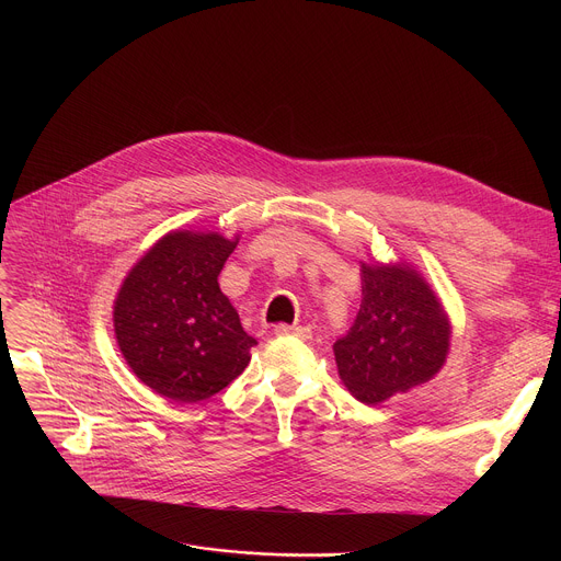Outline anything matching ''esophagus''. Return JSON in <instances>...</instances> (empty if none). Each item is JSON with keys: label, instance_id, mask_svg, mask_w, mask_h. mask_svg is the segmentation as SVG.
<instances>
[{"label": "esophagus", "instance_id": "obj_1", "mask_svg": "<svg viewBox=\"0 0 561 561\" xmlns=\"http://www.w3.org/2000/svg\"><path fill=\"white\" fill-rule=\"evenodd\" d=\"M275 335H293V337H299V340H310L312 337V333H310V329H306V327H290V324H277L275 327Z\"/></svg>", "mask_w": 561, "mask_h": 561}]
</instances>
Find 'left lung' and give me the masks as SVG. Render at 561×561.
<instances>
[{
    "label": "left lung",
    "instance_id": "8db88e82",
    "mask_svg": "<svg viewBox=\"0 0 561 561\" xmlns=\"http://www.w3.org/2000/svg\"><path fill=\"white\" fill-rule=\"evenodd\" d=\"M359 266L362 304L333 351L344 386L375 407L439 373L450 348V322L431 284L409 264Z\"/></svg>",
    "mask_w": 561,
    "mask_h": 561
}]
</instances>
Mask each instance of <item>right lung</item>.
<instances>
[{
    "label": "right lung",
    "instance_id": "obj_1",
    "mask_svg": "<svg viewBox=\"0 0 561 561\" xmlns=\"http://www.w3.org/2000/svg\"><path fill=\"white\" fill-rule=\"evenodd\" d=\"M239 237L173 230L130 268L113 310L119 351L157 394L195 404L244 373L257 344L219 288Z\"/></svg>",
    "mask_w": 561,
    "mask_h": 561
}]
</instances>
